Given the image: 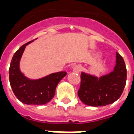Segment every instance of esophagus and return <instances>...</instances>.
<instances>
[{"label":"esophagus","instance_id":"1","mask_svg":"<svg viewBox=\"0 0 134 134\" xmlns=\"http://www.w3.org/2000/svg\"><path fill=\"white\" fill-rule=\"evenodd\" d=\"M81 70V67L80 65H76V66H74V68H73V71L74 72H76V73H79Z\"/></svg>","mask_w":134,"mask_h":134}]
</instances>
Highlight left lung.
<instances>
[{
	"mask_svg": "<svg viewBox=\"0 0 134 134\" xmlns=\"http://www.w3.org/2000/svg\"><path fill=\"white\" fill-rule=\"evenodd\" d=\"M126 74L124 59L116 53L115 66L113 71L109 74L98 77L81 72L79 98L85 105L94 107L113 103L123 93L126 85Z\"/></svg>",
	"mask_w": 134,
	"mask_h": 134,
	"instance_id": "left-lung-1",
	"label": "left lung"
}]
</instances>
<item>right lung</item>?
Instances as JSON below:
<instances>
[{"label": "right lung", "instance_id": "add662e5", "mask_svg": "<svg viewBox=\"0 0 134 134\" xmlns=\"http://www.w3.org/2000/svg\"><path fill=\"white\" fill-rule=\"evenodd\" d=\"M34 41L23 45L14 54L9 69V80L13 93L19 101L26 105H45L53 99L58 83L67 72L59 71L37 79L26 77L20 70V60L26 46Z\"/></svg>", "mask_w": 134, "mask_h": 134}]
</instances>
